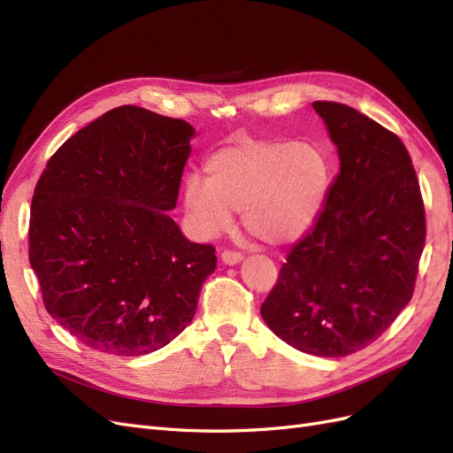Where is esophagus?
Returning a JSON list of instances; mask_svg holds the SVG:
<instances>
[{"instance_id":"esophagus-1","label":"esophagus","mask_w":453,"mask_h":453,"mask_svg":"<svg viewBox=\"0 0 453 453\" xmlns=\"http://www.w3.org/2000/svg\"><path fill=\"white\" fill-rule=\"evenodd\" d=\"M221 260H223V265L234 266V265L242 263L243 255H242V253H236V251H223V253H221Z\"/></svg>"}]
</instances>
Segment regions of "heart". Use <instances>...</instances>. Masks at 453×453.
Wrapping results in <instances>:
<instances>
[{
    "label": "heart",
    "instance_id": "obj_1",
    "mask_svg": "<svg viewBox=\"0 0 453 453\" xmlns=\"http://www.w3.org/2000/svg\"><path fill=\"white\" fill-rule=\"evenodd\" d=\"M205 180L187 175L183 205L195 232L217 238L242 211L243 226L270 245L304 238L318 223L331 188V162L313 143L242 140L215 150Z\"/></svg>",
    "mask_w": 453,
    "mask_h": 453
}]
</instances>
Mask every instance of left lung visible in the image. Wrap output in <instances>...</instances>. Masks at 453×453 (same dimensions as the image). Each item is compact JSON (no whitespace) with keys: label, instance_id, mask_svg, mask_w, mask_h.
I'll return each mask as SVG.
<instances>
[{"label":"left lung","instance_id":"left-lung-1","mask_svg":"<svg viewBox=\"0 0 453 453\" xmlns=\"http://www.w3.org/2000/svg\"><path fill=\"white\" fill-rule=\"evenodd\" d=\"M311 105L336 145L340 173L260 315L300 351L346 357L372 344L412 298L425 210L412 158L393 132L344 104Z\"/></svg>","mask_w":453,"mask_h":453}]
</instances>
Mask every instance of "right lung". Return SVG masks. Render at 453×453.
I'll return each instance as SVG.
<instances>
[{
	"label": "right lung",
	"instance_id": "right-lung-1",
	"mask_svg": "<svg viewBox=\"0 0 453 453\" xmlns=\"http://www.w3.org/2000/svg\"><path fill=\"white\" fill-rule=\"evenodd\" d=\"M195 128L122 105L72 135L37 181L30 265L47 311L81 344L157 351L193 321L217 257L168 215Z\"/></svg>",
	"mask_w": 453,
	"mask_h": 453
}]
</instances>
